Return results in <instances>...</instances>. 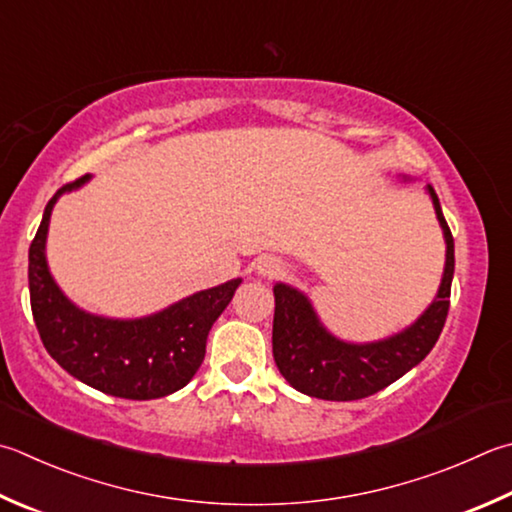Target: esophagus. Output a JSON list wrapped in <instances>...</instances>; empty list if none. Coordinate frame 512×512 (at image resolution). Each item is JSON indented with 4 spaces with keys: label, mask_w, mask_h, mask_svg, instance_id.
I'll list each match as a JSON object with an SVG mask.
<instances>
[{
    "label": "esophagus",
    "mask_w": 512,
    "mask_h": 512,
    "mask_svg": "<svg viewBox=\"0 0 512 512\" xmlns=\"http://www.w3.org/2000/svg\"><path fill=\"white\" fill-rule=\"evenodd\" d=\"M254 269L258 276H274L278 269H281V260L274 258V256H258L256 263H254Z\"/></svg>",
    "instance_id": "esophagus-1"
}]
</instances>
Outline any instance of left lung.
<instances>
[{
    "mask_svg": "<svg viewBox=\"0 0 512 512\" xmlns=\"http://www.w3.org/2000/svg\"><path fill=\"white\" fill-rule=\"evenodd\" d=\"M446 238V267L435 301L406 330L372 343L336 339L296 287L274 285V361L294 390L325 401H356L388 388L435 347L450 307L455 240L443 218L435 189L426 187Z\"/></svg>",
    "mask_w": 512,
    "mask_h": 512,
    "instance_id": "left-lung-1",
    "label": "left lung"
}]
</instances>
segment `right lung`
<instances>
[{"instance_id":"add662e5","label":"right lung","mask_w":512,"mask_h":512,"mask_svg":"<svg viewBox=\"0 0 512 512\" xmlns=\"http://www.w3.org/2000/svg\"><path fill=\"white\" fill-rule=\"evenodd\" d=\"M89 173L48 200L42 225L28 249L31 310L46 352L91 388L120 399L149 401L176 392L194 379L211 325L225 312L240 278L202 289L162 312L142 318L95 316L73 305L46 265L48 220L57 198L89 182Z\"/></svg>"}]
</instances>
